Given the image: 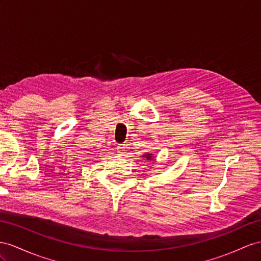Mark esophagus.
I'll list each match as a JSON object with an SVG mask.
<instances>
[{
	"instance_id": "obj_1",
	"label": "esophagus",
	"mask_w": 261,
	"mask_h": 261,
	"mask_svg": "<svg viewBox=\"0 0 261 261\" xmlns=\"http://www.w3.org/2000/svg\"><path fill=\"white\" fill-rule=\"evenodd\" d=\"M125 151V145L124 144H118L117 145V152L120 153V154H122Z\"/></svg>"
}]
</instances>
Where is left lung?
<instances>
[{
  "label": "left lung",
  "instance_id": "8db88e82",
  "mask_svg": "<svg viewBox=\"0 0 261 261\" xmlns=\"http://www.w3.org/2000/svg\"><path fill=\"white\" fill-rule=\"evenodd\" d=\"M143 156H144L146 160H149V161H150V160H152V158H153L152 154H150V153H148V154H144Z\"/></svg>",
  "mask_w": 261,
  "mask_h": 261
}]
</instances>
